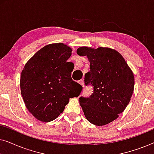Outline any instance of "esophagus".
I'll return each mask as SVG.
<instances>
[{"instance_id": "esophagus-1", "label": "esophagus", "mask_w": 154, "mask_h": 154, "mask_svg": "<svg viewBox=\"0 0 154 154\" xmlns=\"http://www.w3.org/2000/svg\"><path fill=\"white\" fill-rule=\"evenodd\" d=\"M79 83L81 84L82 86H83V85H84V80L82 79V80H81V81H79Z\"/></svg>"}]
</instances>
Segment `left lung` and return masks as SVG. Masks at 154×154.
<instances>
[{
	"label": "left lung",
	"mask_w": 154,
	"mask_h": 154,
	"mask_svg": "<svg viewBox=\"0 0 154 154\" xmlns=\"http://www.w3.org/2000/svg\"><path fill=\"white\" fill-rule=\"evenodd\" d=\"M76 52L80 56H87L90 71L85 74V83L93 86L90 97L79 98L84 115L94 125L110 123L129 104L134 91L133 72L114 49L83 46Z\"/></svg>",
	"instance_id": "8db88e82"
}]
</instances>
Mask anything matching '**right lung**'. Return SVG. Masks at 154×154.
Returning a JSON list of instances; mask_svg holds the SVG:
<instances>
[{
	"mask_svg": "<svg viewBox=\"0 0 154 154\" xmlns=\"http://www.w3.org/2000/svg\"><path fill=\"white\" fill-rule=\"evenodd\" d=\"M72 49L52 43L39 50L26 63L20 76L21 94L29 112L50 122L64 110L69 99L78 97L83 87L71 79Z\"/></svg>",
	"mask_w": 154,
	"mask_h": 154,
	"instance_id": "add662e5",
	"label": "right lung"
}]
</instances>
